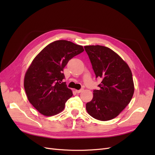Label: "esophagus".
<instances>
[{"label":"esophagus","mask_w":155,"mask_h":155,"mask_svg":"<svg viewBox=\"0 0 155 155\" xmlns=\"http://www.w3.org/2000/svg\"><path fill=\"white\" fill-rule=\"evenodd\" d=\"M83 91V88H81V89H80V90H76V93H80V92H81Z\"/></svg>","instance_id":"1"}]
</instances>
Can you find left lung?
Masks as SVG:
<instances>
[{"label":"left lung","mask_w":155,"mask_h":155,"mask_svg":"<svg viewBox=\"0 0 155 155\" xmlns=\"http://www.w3.org/2000/svg\"><path fill=\"white\" fill-rule=\"evenodd\" d=\"M96 77L102 81L99 90H94L92 100L86 104L88 113L101 121L113 119L132 99L134 87L128 64L113 50L106 46H84Z\"/></svg>","instance_id":"1"}]
</instances>
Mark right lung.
I'll return each mask as SVG.
<instances>
[{
	"mask_svg": "<svg viewBox=\"0 0 155 155\" xmlns=\"http://www.w3.org/2000/svg\"><path fill=\"white\" fill-rule=\"evenodd\" d=\"M84 51L82 46L59 40L46 46L25 74L24 87L30 104L46 116L58 114L73 94L67 88L63 69L68 61Z\"/></svg>",
	"mask_w": 155,
	"mask_h": 155,
	"instance_id": "1",
	"label": "right lung"
}]
</instances>
